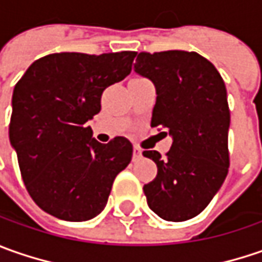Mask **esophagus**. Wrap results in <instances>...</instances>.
Masks as SVG:
<instances>
[{
    "label": "esophagus",
    "instance_id": "34e87169",
    "mask_svg": "<svg viewBox=\"0 0 262 262\" xmlns=\"http://www.w3.org/2000/svg\"><path fill=\"white\" fill-rule=\"evenodd\" d=\"M133 156H134V160H140L143 155H141V150L138 148V147H134V153H133Z\"/></svg>",
    "mask_w": 262,
    "mask_h": 262
}]
</instances>
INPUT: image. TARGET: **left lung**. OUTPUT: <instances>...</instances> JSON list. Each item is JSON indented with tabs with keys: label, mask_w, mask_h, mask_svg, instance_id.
I'll list each match as a JSON object with an SVG mask.
<instances>
[{
	"label": "left lung",
	"mask_w": 262,
	"mask_h": 262,
	"mask_svg": "<svg viewBox=\"0 0 262 262\" xmlns=\"http://www.w3.org/2000/svg\"><path fill=\"white\" fill-rule=\"evenodd\" d=\"M134 70L156 86L151 126H165L173 138L165 159L143 151L157 165L143 188L147 204L163 220L185 222L208 206L229 170L225 81L208 59L186 51L140 52Z\"/></svg>",
	"instance_id": "1"
}]
</instances>
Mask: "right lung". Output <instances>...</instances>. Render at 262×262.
Instances as JSON below:
<instances>
[{"mask_svg": "<svg viewBox=\"0 0 262 262\" xmlns=\"http://www.w3.org/2000/svg\"><path fill=\"white\" fill-rule=\"evenodd\" d=\"M137 52L102 55L51 54L36 59L13 92L10 143L26 189L51 216L68 222L96 217L116 175L133 157V144L92 138L87 121L100 112L106 87L124 80Z\"/></svg>", "mask_w": 262, "mask_h": 262, "instance_id": "obj_1", "label": "right lung"}]
</instances>
